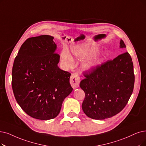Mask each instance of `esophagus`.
<instances>
[{"instance_id":"34e87169","label":"esophagus","mask_w":146,"mask_h":146,"mask_svg":"<svg viewBox=\"0 0 146 146\" xmlns=\"http://www.w3.org/2000/svg\"><path fill=\"white\" fill-rule=\"evenodd\" d=\"M80 82V78L79 75L77 73H74L71 75V78H70V84L74 89L78 88L79 87Z\"/></svg>"}]
</instances>
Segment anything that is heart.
Segmentation results:
<instances>
[{"instance_id":"b5f03b06","label":"heart","mask_w":146,"mask_h":146,"mask_svg":"<svg viewBox=\"0 0 146 146\" xmlns=\"http://www.w3.org/2000/svg\"><path fill=\"white\" fill-rule=\"evenodd\" d=\"M99 51V47L96 45H86L81 43L74 44L71 46V52L74 56L78 60H82L95 56ZM61 58L66 65L70 67L74 63V59L71 54L66 49L63 50L61 53ZM102 57L95 56L92 59L84 62L81 64V68L84 71H92L101 64Z\"/></svg>"}]
</instances>
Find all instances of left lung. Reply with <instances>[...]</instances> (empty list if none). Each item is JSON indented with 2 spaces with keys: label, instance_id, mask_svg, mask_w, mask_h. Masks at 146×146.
<instances>
[{
  "label": "left lung",
  "instance_id": "1",
  "mask_svg": "<svg viewBox=\"0 0 146 146\" xmlns=\"http://www.w3.org/2000/svg\"><path fill=\"white\" fill-rule=\"evenodd\" d=\"M120 48H126L122 39ZM84 74L86 78L81 81L80 86L85 93L82 109L87 116L104 120L125 108L135 82L132 58L127 52Z\"/></svg>",
  "mask_w": 146,
  "mask_h": 146
}]
</instances>
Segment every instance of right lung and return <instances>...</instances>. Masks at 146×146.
<instances>
[{"instance_id":"right-lung-1","label":"right lung","mask_w":146,"mask_h":146,"mask_svg":"<svg viewBox=\"0 0 146 146\" xmlns=\"http://www.w3.org/2000/svg\"><path fill=\"white\" fill-rule=\"evenodd\" d=\"M54 37L28 38L14 62L12 87L15 100L24 111L39 120H50L59 114L64 100L72 91L71 74L58 66Z\"/></svg>"}]
</instances>
